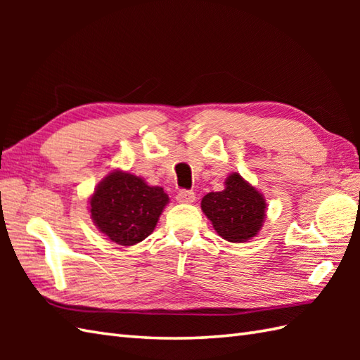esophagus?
Wrapping results in <instances>:
<instances>
[{
	"label": "esophagus",
	"mask_w": 360,
	"mask_h": 360,
	"mask_svg": "<svg viewBox=\"0 0 360 360\" xmlns=\"http://www.w3.org/2000/svg\"><path fill=\"white\" fill-rule=\"evenodd\" d=\"M176 200L182 204H190L196 200V195L192 190H179L178 195H176Z\"/></svg>",
	"instance_id": "34e87169"
}]
</instances>
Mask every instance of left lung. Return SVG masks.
I'll use <instances>...</instances> for the list:
<instances>
[{
  "label": "left lung",
  "instance_id": "obj_1",
  "mask_svg": "<svg viewBox=\"0 0 360 360\" xmlns=\"http://www.w3.org/2000/svg\"><path fill=\"white\" fill-rule=\"evenodd\" d=\"M201 209L219 236L231 243H244L255 236L266 217L263 195L240 173L226 179L223 192H210L202 198Z\"/></svg>",
  "mask_w": 360,
  "mask_h": 360
}]
</instances>
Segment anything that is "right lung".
I'll use <instances>...</instances> for the list:
<instances>
[{"mask_svg":"<svg viewBox=\"0 0 360 360\" xmlns=\"http://www.w3.org/2000/svg\"><path fill=\"white\" fill-rule=\"evenodd\" d=\"M168 196L139 176L116 170L97 186L89 200L98 231L120 246H133L155 231Z\"/></svg>","mask_w":360,"mask_h":360,"instance_id":"1","label":"right lung"}]
</instances>
